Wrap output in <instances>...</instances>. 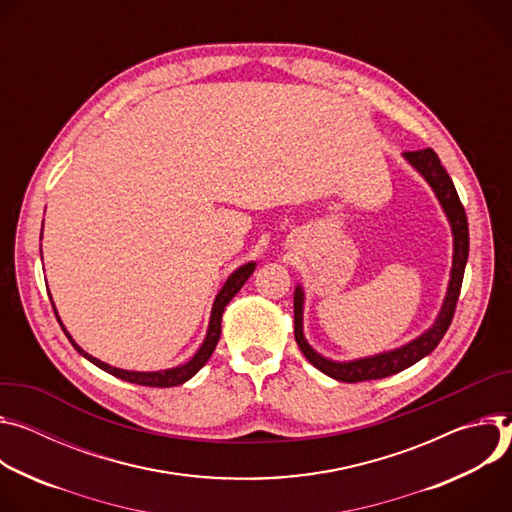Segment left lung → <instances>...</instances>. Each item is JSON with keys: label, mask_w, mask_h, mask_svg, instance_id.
<instances>
[{"label": "left lung", "mask_w": 512, "mask_h": 512, "mask_svg": "<svg viewBox=\"0 0 512 512\" xmlns=\"http://www.w3.org/2000/svg\"><path fill=\"white\" fill-rule=\"evenodd\" d=\"M405 160L417 170V173L427 181V185L433 189L447 221L451 227V236H453V260H451V270H449V282H447V293L443 299V305L433 321V325L411 339L409 344L394 348L388 352H380L374 356L358 358V360H348V362H337L321 356L317 350L309 346L303 333V311H305V291L301 285L295 287V339L305 354V358L323 374H327L333 380L339 382H364V380H376V378H386L396 372H401L425 356H429L437 344L441 342V337L445 335L453 313H456L458 297L462 291V280H464V270L468 262V252H470V234H468V217L464 211V205L458 197L456 187H453V181L449 179L447 170L441 166L439 156L431 150H417V152H405Z\"/></svg>", "instance_id": "1"}]
</instances>
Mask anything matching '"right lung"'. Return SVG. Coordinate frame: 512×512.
Wrapping results in <instances>:
<instances>
[{
  "instance_id": "obj_1",
  "label": "right lung",
  "mask_w": 512,
  "mask_h": 512,
  "mask_svg": "<svg viewBox=\"0 0 512 512\" xmlns=\"http://www.w3.org/2000/svg\"><path fill=\"white\" fill-rule=\"evenodd\" d=\"M40 240H42V234H40ZM254 270H256V262H246L244 266H240L238 270H234L230 276H227L225 285L221 287V291L217 293V297H215V301H213L211 317H209V325H207V333H205V339H203L201 348L195 352V356H193L189 362H185V364H181V366H175V368H166V370H156V372L122 370V368L109 366V364H105V362L93 358L91 354H87V352L75 342V339L71 337V333H69L67 327L63 325V321H61L59 313H56V309H54V313H56V319H59V323H61L65 335L69 337V342L73 344V348H75L83 358H87L91 364H95L97 368L105 370V372L111 374V376L122 378V380H126V382H132V384L156 386V388H170V386L185 384L187 380H191V378L207 364V360L211 358V354H213V350H215V346H217V342H219V335H221V315H223L227 303H230V301L236 297V293L246 285V280L252 276ZM52 307H54V303H52Z\"/></svg>"
}]
</instances>
